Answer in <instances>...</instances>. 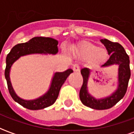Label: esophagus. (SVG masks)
Segmentation results:
<instances>
[{
    "mask_svg": "<svg viewBox=\"0 0 134 134\" xmlns=\"http://www.w3.org/2000/svg\"><path fill=\"white\" fill-rule=\"evenodd\" d=\"M72 68H73V70L74 71H79L80 70V66L79 65V64H74Z\"/></svg>",
    "mask_w": 134,
    "mask_h": 134,
    "instance_id": "34e87169",
    "label": "esophagus"
}]
</instances>
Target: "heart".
Returning <instances> with one entry per match:
<instances>
[{
	"instance_id": "obj_1",
	"label": "heart",
	"mask_w": 134,
	"mask_h": 134,
	"mask_svg": "<svg viewBox=\"0 0 134 134\" xmlns=\"http://www.w3.org/2000/svg\"><path fill=\"white\" fill-rule=\"evenodd\" d=\"M76 53L84 58H90L94 63H100L106 60L108 53L104 48L97 47L90 42L83 43L76 49Z\"/></svg>"
}]
</instances>
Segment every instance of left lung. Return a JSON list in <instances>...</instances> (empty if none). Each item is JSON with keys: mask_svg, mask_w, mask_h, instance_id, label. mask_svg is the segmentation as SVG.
Returning <instances> with one entry per match:
<instances>
[{"mask_svg": "<svg viewBox=\"0 0 134 134\" xmlns=\"http://www.w3.org/2000/svg\"><path fill=\"white\" fill-rule=\"evenodd\" d=\"M101 42L106 46L108 55H110L109 59L104 65H102V67H108L114 64L119 65V85L116 92L111 96L103 99H95L90 95L87 91V83L90 74L89 69L83 68L81 69V73L83 81L80 90V99L85 106L97 110L108 109L122 99L126 94L131 76L129 57L123 46L119 43L113 42L106 39L101 40Z\"/></svg>", "mask_w": 134, "mask_h": 134, "instance_id": "obj_1", "label": "left lung"}]
</instances>
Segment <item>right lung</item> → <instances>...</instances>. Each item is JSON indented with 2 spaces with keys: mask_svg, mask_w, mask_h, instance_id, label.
Segmentation results:
<instances>
[{
  "mask_svg": "<svg viewBox=\"0 0 134 134\" xmlns=\"http://www.w3.org/2000/svg\"><path fill=\"white\" fill-rule=\"evenodd\" d=\"M58 42L54 39L44 37H35L28 42L15 45L12 48L6 58V67L5 76L7 80V88L10 95L15 102L30 110H40L46 108L54 104L58 97L59 92L65 80L73 71L69 69L63 72H56L53 79L51 86L48 92L39 99L31 101H26L18 97L14 93L9 81V74L10 67L14 62L22 55L31 53H51L55 54L58 51Z\"/></svg>",
  "mask_w": 134,
  "mask_h": 134,
  "instance_id": "obj_1",
  "label": "right lung"
}]
</instances>
